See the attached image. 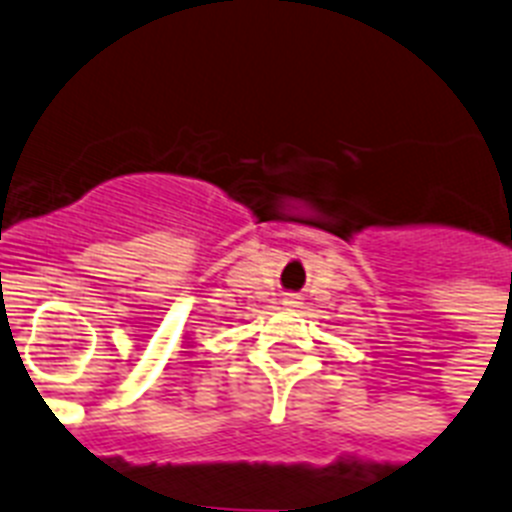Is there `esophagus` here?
Instances as JSON below:
<instances>
[{"instance_id":"1","label":"esophagus","mask_w":512,"mask_h":512,"mask_svg":"<svg viewBox=\"0 0 512 512\" xmlns=\"http://www.w3.org/2000/svg\"><path fill=\"white\" fill-rule=\"evenodd\" d=\"M283 304H286V307H299V304H302V296L286 294V296H283Z\"/></svg>"}]
</instances>
